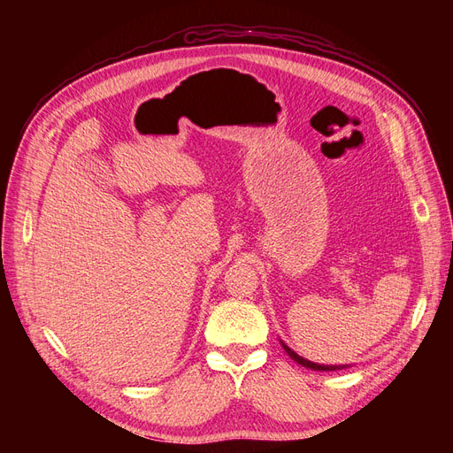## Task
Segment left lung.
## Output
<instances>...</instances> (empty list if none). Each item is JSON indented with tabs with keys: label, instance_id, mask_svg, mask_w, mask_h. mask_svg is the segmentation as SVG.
Instances as JSON below:
<instances>
[{
	"label": "left lung",
	"instance_id": "left-lung-1",
	"mask_svg": "<svg viewBox=\"0 0 453 453\" xmlns=\"http://www.w3.org/2000/svg\"><path fill=\"white\" fill-rule=\"evenodd\" d=\"M280 344L283 346V349L287 351V355H289V357H291L293 361H296L298 365H303V366H306V368L319 370V372H325V370H342V368H348V365H319V363L308 361V359H304V357H300V355H298L296 351H293L289 346H287L283 340H280Z\"/></svg>",
	"mask_w": 453,
	"mask_h": 453
}]
</instances>
